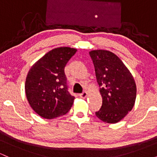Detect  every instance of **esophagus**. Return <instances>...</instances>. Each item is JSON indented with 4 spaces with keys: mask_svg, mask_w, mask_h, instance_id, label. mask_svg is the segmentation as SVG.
Here are the masks:
<instances>
[{
    "mask_svg": "<svg viewBox=\"0 0 157 157\" xmlns=\"http://www.w3.org/2000/svg\"><path fill=\"white\" fill-rule=\"evenodd\" d=\"M88 96V93L86 92V91H84V92H82V94H80V97L81 98H86V97H87Z\"/></svg>",
    "mask_w": 157,
    "mask_h": 157,
    "instance_id": "1",
    "label": "esophagus"
}]
</instances>
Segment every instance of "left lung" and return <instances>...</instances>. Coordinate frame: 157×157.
<instances>
[{
	"label": "left lung",
	"instance_id": "obj_1",
	"mask_svg": "<svg viewBox=\"0 0 157 157\" xmlns=\"http://www.w3.org/2000/svg\"><path fill=\"white\" fill-rule=\"evenodd\" d=\"M95 68L102 105L96 116L107 123H117L134 107L136 86L125 65L113 52L107 50L89 52Z\"/></svg>",
	"mask_w": 157,
	"mask_h": 157
}]
</instances>
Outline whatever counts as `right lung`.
<instances>
[{
  "mask_svg": "<svg viewBox=\"0 0 157 157\" xmlns=\"http://www.w3.org/2000/svg\"><path fill=\"white\" fill-rule=\"evenodd\" d=\"M74 48H55L39 59L29 71L25 92L32 109L45 119H54L68 112L75 97L68 91L64 68L76 53Z\"/></svg>",
  "mask_w": 157,
  "mask_h": 157,
  "instance_id": "right-lung-1",
  "label": "right lung"
}]
</instances>
